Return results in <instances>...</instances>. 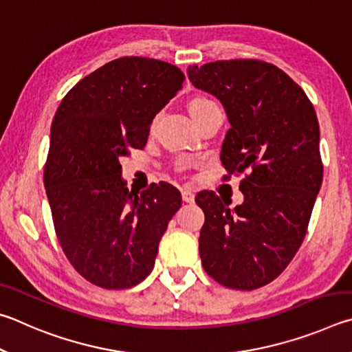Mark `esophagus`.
<instances>
[{"mask_svg":"<svg viewBox=\"0 0 352 352\" xmlns=\"http://www.w3.org/2000/svg\"><path fill=\"white\" fill-rule=\"evenodd\" d=\"M182 199L187 204H192V202H195V193L192 190H182Z\"/></svg>","mask_w":352,"mask_h":352,"instance_id":"34e87169","label":"esophagus"}]
</instances>
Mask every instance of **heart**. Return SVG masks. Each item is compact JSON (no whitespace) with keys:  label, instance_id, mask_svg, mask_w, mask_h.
<instances>
[{"label":"heart","instance_id":"heart-1","mask_svg":"<svg viewBox=\"0 0 352 352\" xmlns=\"http://www.w3.org/2000/svg\"><path fill=\"white\" fill-rule=\"evenodd\" d=\"M213 103L210 100H207V98H202V97H198V98H193V100H190L188 103V113L190 116H196L198 113H201L202 109H204L206 107H208V104Z\"/></svg>","mask_w":352,"mask_h":352}]
</instances>
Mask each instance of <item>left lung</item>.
<instances>
[{"label":"left lung","instance_id":"1","mask_svg":"<svg viewBox=\"0 0 352 352\" xmlns=\"http://www.w3.org/2000/svg\"><path fill=\"white\" fill-rule=\"evenodd\" d=\"M195 88L218 98L230 129L221 162L239 184L243 204L213 192L195 201L206 214L199 255L219 285L252 291L275 280L303 243L322 187L320 128L305 91L260 60L188 66Z\"/></svg>","mask_w":352,"mask_h":352}]
</instances>
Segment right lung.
I'll use <instances>...</instances> for the list:
<instances>
[{
    "mask_svg": "<svg viewBox=\"0 0 352 352\" xmlns=\"http://www.w3.org/2000/svg\"><path fill=\"white\" fill-rule=\"evenodd\" d=\"M182 82L165 61L117 58L80 80L55 113L45 166L55 233L74 269L98 287L144 281L182 204L166 182L129 192L120 165L145 146L153 119Z\"/></svg>",
    "mask_w": 352,
    "mask_h": 352,
    "instance_id": "right-lung-1",
    "label": "right lung"
}]
</instances>
